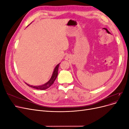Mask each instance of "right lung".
Returning <instances> with one entry per match:
<instances>
[{
	"mask_svg": "<svg viewBox=\"0 0 129 129\" xmlns=\"http://www.w3.org/2000/svg\"><path fill=\"white\" fill-rule=\"evenodd\" d=\"M59 65H60V63H58V64H57L56 66V67L54 69V71L52 74V77H50V80L47 82H46V83L42 84V85H37V86H36V85H35V86H34V85H29L26 83H25L27 85H28L29 87H32L34 89H36L45 90V89H48L54 83V82L55 81V80L56 79V77L58 75V67H59Z\"/></svg>",
	"mask_w": 129,
	"mask_h": 129,
	"instance_id": "add662e5",
	"label": "right lung"
}]
</instances>
